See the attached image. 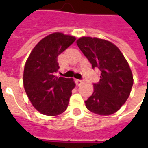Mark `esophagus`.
<instances>
[{
	"label": "esophagus",
	"instance_id": "esophagus-1",
	"mask_svg": "<svg viewBox=\"0 0 148 148\" xmlns=\"http://www.w3.org/2000/svg\"><path fill=\"white\" fill-rule=\"evenodd\" d=\"M76 83H77V86H81V85H82L84 82L82 81V80H76Z\"/></svg>",
	"mask_w": 148,
	"mask_h": 148
}]
</instances>
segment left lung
<instances>
[{
    "instance_id": "8db88e82",
    "label": "left lung",
    "mask_w": 148,
    "mask_h": 148,
    "mask_svg": "<svg viewBox=\"0 0 148 148\" xmlns=\"http://www.w3.org/2000/svg\"><path fill=\"white\" fill-rule=\"evenodd\" d=\"M77 46L91 63L99 68L100 79L94 91L85 101L89 110L99 115H110L119 110L130 95L134 77L121 51L108 40L82 37Z\"/></svg>"
}]
</instances>
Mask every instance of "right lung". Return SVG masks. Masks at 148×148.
<instances>
[{"instance_id": "add662e5", "label": "right lung", "mask_w": 148, "mask_h": 148, "mask_svg": "<svg viewBox=\"0 0 148 148\" xmlns=\"http://www.w3.org/2000/svg\"><path fill=\"white\" fill-rule=\"evenodd\" d=\"M76 37L56 32L41 39L26 61L23 83L33 106L48 116L61 114L66 110L73 79L55 76L59 66L58 57L74 43Z\"/></svg>"}]
</instances>
